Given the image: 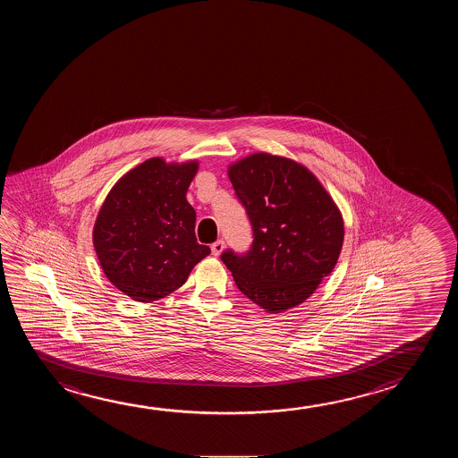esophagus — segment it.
<instances>
[{
    "mask_svg": "<svg viewBox=\"0 0 458 458\" xmlns=\"http://www.w3.org/2000/svg\"><path fill=\"white\" fill-rule=\"evenodd\" d=\"M224 247H225V242H224L222 239L216 241L211 246L212 255H214V257H219L220 253L224 252Z\"/></svg>",
    "mask_w": 458,
    "mask_h": 458,
    "instance_id": "34e87169",
    "label": "esophagus"
}]
</instances>
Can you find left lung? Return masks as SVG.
Masks as SVG:
<instances>
[{
    "mask_svg": "<svg viewBox=\"0 0 458 458\" xmlns=\"http://www.w3.org/2000/svg\"><path fill=\"white\" fill-rule=\"evenodd\" d=\"M228 178L252 224L242 255H220L239 292L266 312L302 304L337 265L344 219L310 170L280 156L257 153L228 166Z\"/></svg>",
    "mask_w": 458,
    "mask_h": 458,
    "instance_id": "8db88e82",
    "label": "left lung"
}]
</instances>
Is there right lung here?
I'll return each mask as SVG.
<instances>
[{"label":"right lung","instance_id":"add662e5","mask_svg":"<svg viewBox=\"0 0 458 458\" xmlns=\"http://www.w3.org/2000/svg\"><path fill=\"white\" fill-rule=\"evenodd\" d=\"M197 170V160H145L113 186L100 208L93 232L100 267L133 301L165 298L211 253L197 242V214L186 199Z\"/></svg>","mask_w":458,"mask_h":458}]
</instances>
